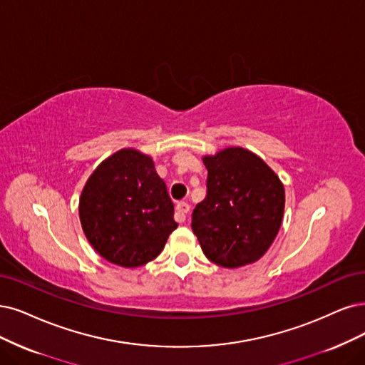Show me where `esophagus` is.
Instances as JSON below:
<instances>
[{"mask_svg": "<svg viewBox=\"0 0 365 365\" xmlns=\"http://www.w3.org/2000/svg\"><path fill=\"white\" fill-rule=\"evenodd\" d=\"M191 206L186 203V201H180V203H178V206H175V213H174V218L178 222H185L186 220V213L190 212Z\"/></svg>", "mask_w": 365, "mask_h": 365, "instance_id": "esophagus-1", "label": "esophagus"}]
</instances>
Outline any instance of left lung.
I'll list each match as a JSON object with an SVG mask.
<instances>
[{"label":"left lung","mask_w":365,"mask_h":365,"mask_svg":"<svg viewBox=\"0 0 365 365\" xmlns=\"http://www.w3.org/2000/svg\"><path fill=\"white\" fill-rule=\"evenodd\" d=\"M207 192L192 212V232L215 264L257 262L272 245L284 213V186L264 162L242 147L205 156Z\"/></svg>","instance_id":"1"}]
</instances>
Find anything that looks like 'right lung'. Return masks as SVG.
<instances>
[{
  "instance_id": "add662e5",
  "label": "right lung",
  "mask_w": 365,
  "mask_h": 365,
  "mask_svg": "<svg viewBox=\"0 0 365 365\" xmlns=\"http://www.w3.org/2000/svg\"><path fill=\"white\" fill-rule=\"evenodd\" d=\"M79 218L91 247L123 267L156 259L178 228L165 182L152 158L133 148L94 170L81 194Z\"/></svg>"
}]
</instances>
